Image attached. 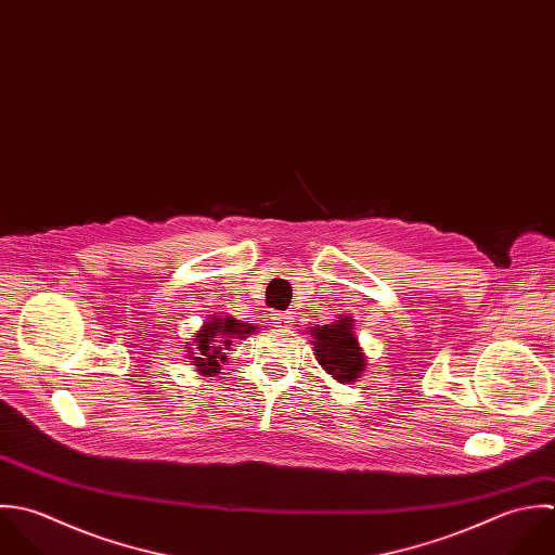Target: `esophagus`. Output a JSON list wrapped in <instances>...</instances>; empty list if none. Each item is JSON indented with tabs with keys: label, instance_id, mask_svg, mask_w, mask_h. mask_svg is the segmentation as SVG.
<instances>
[{
	"label": "esophagus",
	"instance_id": "obj_1",
	"mask_svg": "<svg viewBox=\"0 0 555 555\" xmlns=\"http://www.w3.org/2000/svg\"><path fill=\"white\" fill-rule=\"evenodd\" d=\"M271 321H273L278 327H293L295 317H293L291 312H275V314H271Z\"/></svg>",
	"mask_w": 555,
	"mask_h": 555
}]
</instances>
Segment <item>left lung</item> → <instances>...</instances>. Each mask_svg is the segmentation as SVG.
Masks as SVG:
<instances>
[{"instance_id": "1", "label": "left lung", "mask_w": 555, "mask_h": 555, "mask_svg": "<svg viewBox=\"0 0 555 555\" xmlns=\"http://www.w3.org/2000/svg\"><path fill=\"white\" fill-rule=\"evenodd\" d=\"M312 336L317 360L325 372H330L340 383H351L360 378V374L366 369V358L353 334L351 319L317 327Z\"/></svg>"}]
</instances>
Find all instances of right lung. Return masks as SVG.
I'll use <instances>...</instances> for the list:
<instances>
[{"label": "right lung", "instance_id": "right-lung-1", "mask_svg": "<svg viewBox=\"0 0 555 555\" xmlns=\"http://www.w3.org/2000/svg\"><path fill=\"white\" fill-rule=\"evenodd\" d=\"M254 327H247L232 317L225 319H215L199 330L195 336V349L197 358H193V366L202 370L204 374H212L219 370V362L225 360V353L232 345V338H243V334H251Z\"/></svg>", "mask_w": 555, "mask_h": 555}]
</instances>
